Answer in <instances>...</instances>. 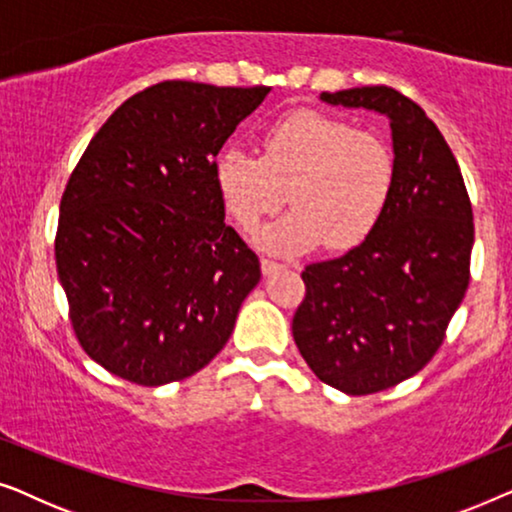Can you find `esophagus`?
<instances>
[{
  "label": "esophagus",
  "instance_id": "34e87169",
  "mask_svg": "<svg viewBox=\"0 0 512 512\" xmlns=\"http://www.w3.org/2000/svg\"><path fill=\"white\" fill-rule=\"evenodd\" d=\"M279 268H282V265H279V263L270 261V258H261V270H263V275H272V272H277Z\"/></svg>",
  "mask_w": 512,
  "mask_h": 512
}]
</instances>
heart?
Instances as JSON below:
<instances>
[{"label": "heart", "mask_w": 512, "mask_h": 512, "mask_svg": "<svg viewBox=\"0 0 512 512\" xmlns=\"http://www.w3.org/2000/svg\"><path fill=\"white\" fill-rule=\"evenodd\" d=\"M261 156L230 146L214 179L228 214L244 230L275 212L289 191L293 209L256 233L270 254L352 249L377 226L394 188V156L373 132L345 118L303 109L263 132Z\"/></svg>", "instance_id": "1"}]
</instances>
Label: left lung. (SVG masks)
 <instances>
[{
	"instance_id": "1",
	"label": "left lung",
	"mask_w": 512,
	"mask_h": 512,
	"mask_svg": "<svg viewBox=\"0 0 512 512\" xmlns=\"http://www.w3.org/2000/svg\"><path fill=\"white\" fill-rule=\"evenodd\" d=\"M321 102L389 118L394 188L359 247L303 270L293 340L321 382L349 396L396 387L438 352L468 289L473 209L445 137L387 86L321 93Z\"/></svg>"
}]
</instances>
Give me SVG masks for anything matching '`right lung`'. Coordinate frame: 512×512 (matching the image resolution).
<instances>
[{
  "mask_svg": "<svg viewBox=\"0 0 512 512\" xmlns=\"http://www.w3.org/2000/svg\"><path fill=\"white\" fill-rule=\"evenodd\" d=\"M268 93L163 81L90 139L60 202L55 263L76 338L111 375L160 387L228 342L261 263L226 226L214 165Z\"/></svg>",
  "mask_w": 512,
  "mask_h": 512,
  "instance_id": "add662e5",
  "label": "right lung"
}]
</instances>
